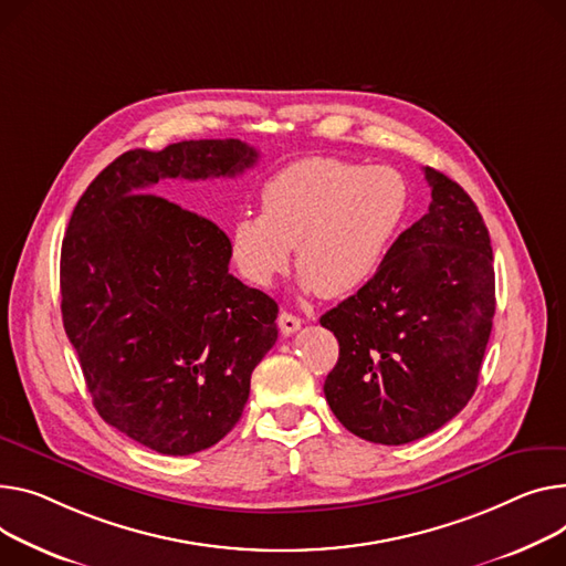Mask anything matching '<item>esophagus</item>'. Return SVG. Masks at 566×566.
I'll return each instance as SVG.
<instances>
[{"label": "esophagus", "instance_id": "34e87169", "mask_svg": "<svg viewBox=\"0 0 566 566\" xmlns=\"http://www.w3.org/2000/svg\"><path fill=\"white\" fill-rule=\"evenodd\" d=\"M277 323H280V329H282V334H293V332H297L300 329V325H303V321H300L295 314H291V312H282L280 314V318H277Z\"/></svg>", "mask_w": 566, "mask_h": 566}]
</instances>
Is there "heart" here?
I'll return each mask as SVG.
<instances>
[{
	"mask_svg": "<svg viewBox=\"0 0 566 566\" xmlns=\"http://www.w3.org/2000/svg\"><path fill=\"white\" fill-rule=\"evenodd\" d=\"M409 202V184L391 166L300 159L263 184L261 213L245 211L230 224V256L248 282L271 286L295 248L300 286L344 297L378 275Z\"/></svg>",
	"mask_w": 566,
	"mask_h": 566,
	"instance_id": "1",
	"label": "heart"
}]
</instances>
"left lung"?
<instances>
[{
    "mask_svg": "<svg viewBox=\"0 0 566 566\" xmlns=\"http://www.w3.org/2000/svg\"><path fill=\"white\" fill-rule=\"evenodd\" d=\"M428 213L405 230L366 286L321 316L338 361L325 380L334 417L385 446L417 441L464 409L496 312L494 254L464 188L426 168Z\"/></svg>",
    "mask_w": 566,
    "mask_h": 566,
    "instance_id": "obj_1",
    "label": "left lung"
}]
</instances>
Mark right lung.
I'll return each instance as SVG.
<instances>
[{"label": "right lung", "instance_id": "add662e5", "mask_svg": "<svg viewBox=\"0 0 566 566\" xmlns=\"http://www.w3.org/2000/svg\"><path fill=\"white\" fill-rule=\"evenodd\" d=\"M237 140L129 149L72 211L61 314L99 417L161 455H193L241 419L250 375L277 342V303L230 273L216 222L161 196V179L237 177Z\"/></svg>", "mask_w": 566, "mask_h": 566}]
</instances>
